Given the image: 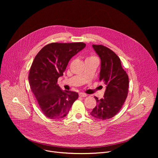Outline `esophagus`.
Instances as JSON below:
<instances>
[{
	"label": "esophagus",
	"instance_id": "1",
	"mask_svg": "<svg viewBox=\"0 0 158 158\" xmlns=\"http://www.w3.org/2000/svg\"><path fill=\"white\" fill-rule=\"evenodd\" d=\"M79 94V96H80V97H82V98L87 96V95L86 94H85V93H80Z\"/></svg>",
	"mask_w": 158,
	"mask_h": 158
}]
</instances>
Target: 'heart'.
Here are the masks:
<instances>
[{"instance_id": "heart-1", "label": "heart", "mask_w": 158, "mask_h": 158, "mask_svg": "<svg viewBox=\"0 0 158 158\" xmlns=\"http://www.w3.org/2000/svg\"><path fill=\"white\" fill-rule=\"evenodd\" d=\"M97 59L94 56H91L90 57H87L86 59Z\"/></svg>"}]
</instances>
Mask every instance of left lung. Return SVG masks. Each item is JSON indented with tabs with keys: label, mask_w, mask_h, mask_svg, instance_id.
Segmentation results:
<instances>
[{
	"label": "left lung",
	"mask_w": 158,
	"mask_h": 158,
	"mask_svg": "<svg viewBox=\"0 0 158 158\" xmlns=\"http://www.w3.org/2000/svg\"><path fill=\"white\" fill-rule=\"evenodd\" d=\"M101 59L99 81L106 85L104 98L94 97L97 105L91 115L96 119L106 120L114 117L121 109L128 94L129 78L123 69L119 57L102 45H93Z\"/></svg>",
	"instance_id": "left-lung-1"
}]
</instances>
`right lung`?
<instances>
[{
  "instance_id": "obj_1",
  "label": "right lung",
  "mask_w": 158,
  "mask_h": 158,
  "mask_svg": "<svg viewBox=\"0 0 158 158\" xmlns=\"http://www.w3.org/2000/svg\"><path fill=\"white\" fill-rule=\"evenodd\" d=\"M85 47L83 42H53L44 46L35 57L28 79L32 92L47 118H64L78 98L77 93L63 91L57 82L70 59Z\"/></svg>"
}]
</instances>
